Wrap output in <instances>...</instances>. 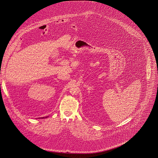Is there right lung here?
<instances>
[{
    "mask_svg": "<svg viewBox=\"0 0 158 158\" xmlns=\"http://www.w3.org/2000/svg\"><path fill=\"white\" fill-rule=\"evenodd\" d=\"M47 117H48V116H47V117H42L41 118H47Z\"/></svg>",
    "mask_w": 158,
    "mask_h": 158,
    "instance_id": "1",
    "label": "right lung"
}]
</instances>
